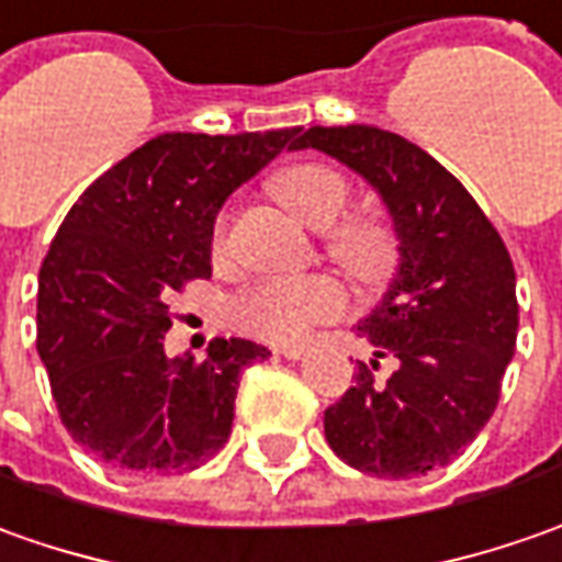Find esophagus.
<instances>
[{
    "mask_svg": "<svg viewBox=\"0 0 562 562\" xmlns=\"http://www.w3.org/2000/svg\"><path fill=\"white\" fill-rule=\"evenodd\" d=\"M278 352H281L284 359L296 361V359H303V356H306V346H281Z\"/></svg>",
    "mask_w": 562,
    "mask_h": 562,
    "instance_id": "obj_1",
    "label": "esophagus"
}]
</instances>
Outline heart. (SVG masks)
<instances>
[{"label":"heart","instance_id":"obj_1","mask_svg":"<svg viewBox=\"0 0 562 562\" xmlns=\"http://www.w3.org/2000/svg\"><path fill=\"white\" fill-rule=\"evenodd\" d=\"M272 194L303 225L315 232L327 228V254L356 281L378 284L393 272L395 237L383 222L374 216H352L333 225L349 201V184L334 167L315 160L284 167L272 179ZM342 308L346 293L340 284L325 274H312L256 284L232 306V315L256 337L293 342L306 337L312 325L337 318Z\"/></svg>","mask_w":562,"mask_h":562}]
</instances>
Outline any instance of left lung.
Here are the masks:
<instances>
[{
	"mask_svg": "<svg viewBox=\"0 0 562 562\" xmlns=\"http://www.w3.org/2000/svg\"><path fill=\"white\" fill-rule=\"evenodd\" d=\"M340 160L378 191L398 240L393 281L356 330L374 346L356 386L325 412L334 454L380 480H414L464 451L495 412L517 349L514 262L439 160L378 126H312L293 150ZM380 358L396 371L380 384Z\"/></svg>",
	"mask_w": 562,
	"mask_h": 562,
	"instance_id": "obj_1",
	"label": "left lung"
}]
</instances>
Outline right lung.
<instances>
[{
    "instance_id": "add662e5",
    "label": "right lung",
    "mask_w": 562,
    "mask_h": 562,
    "mask_svg": "<svg viewBox=\"0 0 562 562\" xmlns=\"http://www.w3.org/2000/svg\"><path fill=\"white\" fill-rule=\"evenodd\" d=\"M300 126L164 132L89 184L40 269L36 349L74 442L120 473L206 464L232 436L237 374L269 349L216 337L167 359L169 296L210 278L222 203L293 148Z\"/></svg>"
}]
</instances>
